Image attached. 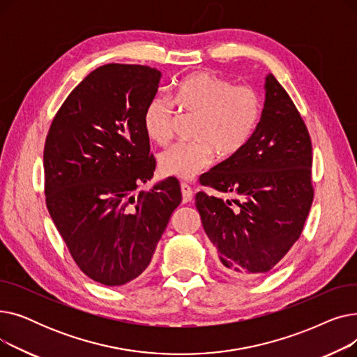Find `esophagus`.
Here are the masks:
<instances>
[{"mask_svg": "<svg viewBox=\"0 0 357 357\" xmlns=\"http://www.w3.org/2000/svg\"><path fill=\"white\" fill-rule=\"evenodd\" d=\"M181 191H182V202H183V204L192 201L194 192H192V188H191V186H190L188 183L182 182V183H181Z\"/></svg>", "mask_w": 357, "mask_h": 357, "instance_id": "esophagus-1", "label": "esophagus"}]
</instances>
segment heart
<instances>
[{
	"label": "heart",
	"mask_w": 357,
	"mask_h": 357,
	"mask_svg": "<svg viewBox=\"0 0 357 357\" xmlns=\"http://www.w3.org/2000/svg\"><path fill=\"white\" fill-rule=\"evenodd\" d=\"M175 103L179 111L195 114L192 142H179L159 155V169L166 176L192 179L214 160V152L229 158L252 139L261 114V100L249 84L233 85L218 73L201 70L185 77L175 89L174 101L162 93L150 98L143 109L146 136L156 144L172 139Z\"/></svg>",
	"instance_id": "b5f03b06"
}]
</instances>
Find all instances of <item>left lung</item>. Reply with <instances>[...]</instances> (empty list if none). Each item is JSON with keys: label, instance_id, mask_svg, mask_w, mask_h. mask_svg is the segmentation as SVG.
Wrapping results in <instances>:
<instances>
[{"label": "left lung", "instance_id": "1", "mask_svg": "<svg viewBox=\"0 0 357 357\" xmlns=\"http://www.w3.org/2000/svg\"><path fill=\"white\" fill-rule=\"evenodd\" d=\"M265 107L249 143L199 183L240 197L231 202L195 195L202 227L217 248L222 269L248 280L275 268L301 236L314 199L308 128L272 73Z\"/></svg>", "mask_w": 357, "mask_h": 357}]
</instances>
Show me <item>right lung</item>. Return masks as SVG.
Instances as JSON below:
<instances>
[{
	"mask_svg": "<svg viewBox=\"0 0 357 357\" xmlns=\"http://www.w3.org/2000/svg\"><path fill=\"white\" fill-rule=\"evenodd\" d=\"M159 79L143 65L97 68L69 93L46 137L49 214L75 264L107 287L143 273L182 199L172 178L133 195L156 167L142 119Z\"/></svg>",
	"mask_w": 357,
	"mask_h": 357,
	"instance_id": "right-lung-1",
	"label": "right lung"
}]
</instances>
